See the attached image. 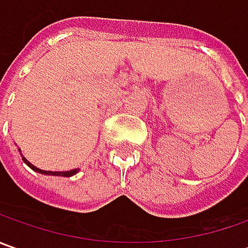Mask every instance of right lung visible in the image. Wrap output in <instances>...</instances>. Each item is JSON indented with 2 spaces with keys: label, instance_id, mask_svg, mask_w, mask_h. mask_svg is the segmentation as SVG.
<instances>
[{
  "label": "right lung",
  "instance_id": "1",
  "mask_svg": "<svg viewBox=\"0 0 248 248\" xmlns=\"http://www.w3.org/2000/svg\"><path fill=\"white\" fill-rule=\"evenodd\" d=\"M19 152H20V149H19ZM22 155V153H20ZM22 160H23L24 163L27 164V166L30 167L31 170L34 171H37V172H40V174H44V175H55V176H72L74 174H77L78 172V168H74V170H70V171H44V170H40V168H37L35 166H33L30 161H27L24 156L22 155Z\"/></svg>",
  "mask_w": 248,
  "mask_h": 248
}]
</instances>
